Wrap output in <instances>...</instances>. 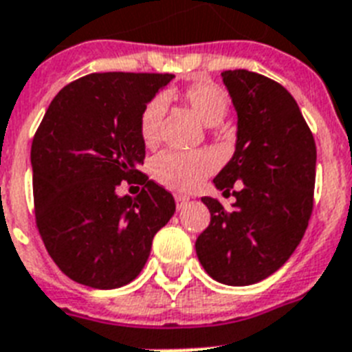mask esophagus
Masks as SVG:
<instances>
[{"label":"esophagus","mask_w":352,"mask_h":352,"mask_svg":"<svg viewBox=\"0 0 352 352\" xmlns=\"http://www.w3.org/2000/svg\"><path fill=\"white\" fill-rule=\"evenodd\" d=\"M175 202H177V210H182L188 202H190V197L186 195H175Z\"/></svg>","instance_id":"34e87169"}]
</instances>
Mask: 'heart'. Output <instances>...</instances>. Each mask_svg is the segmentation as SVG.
Listing matches in <instances>:
<instances>
[{
    "label": "heart",
    "instance_id": "obj_1",
    "mask_svg": "<svg viewBox=\"0 0 352 352\" xmlns=\"http://www.w3.org/2000/svg\"><path fill=\"white\" fill-rule=\"evenodd\" d=\"M182 99L206 126H217L230 110V97L219 85L197 81L182 90ZM166 111V99L155 96L146 102L141 113L139 131L144 144L151 146L159 139L162 117ZM215 162L204 151H162L151 161V175L157 182L175 191L195 190L210 175Z\"/></svg>",
    "mask_w": 352,
    "mask_h": 352
}]
</instances>
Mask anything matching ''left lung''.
<instances>
[{
  "label": "left lung",
  "instance_id": "8db88e82",
  "mask_svg": "<svg viewBox=\"0 0 352 352\" xmlns=\"http://www.w3.org/2000/svg\"><path fill=\"white\" fill-rule=\"evenodd\" d=\"M222 81L236 110L231 161L213 179L236 201L226 210L202 197L210 226L195 242L206 273L226 285L267 278L289 260L313 211L316 144L298 104L270 77L226 70Z\"/></svg>",
  "mask_w": 352,
  "mask_h": 352
}]
</instances>
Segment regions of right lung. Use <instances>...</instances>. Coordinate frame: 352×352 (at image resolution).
I'll use <instances>...</instances> for the list:
<instances>
[{
    "label": "right lung",
    "mask_w": 352,
    "mask_h": 352,
    "mask_svg": "<svg viewBox=\"0 0 352 352\" xmlns=\"http://www.w3.org/2000/svg\"><path fill=\"white\" fill-rule=\"evenodd\" d=\"M173 74H90L59 90L30 150L36 224L48 255L74 282L96 289L130 284L151 241L175 213L170 191L139 166V121ZM122 180L141 184L119 197Z\"/></svg>",
    "instance_id": "right-lung-1"
}]
</instances>
